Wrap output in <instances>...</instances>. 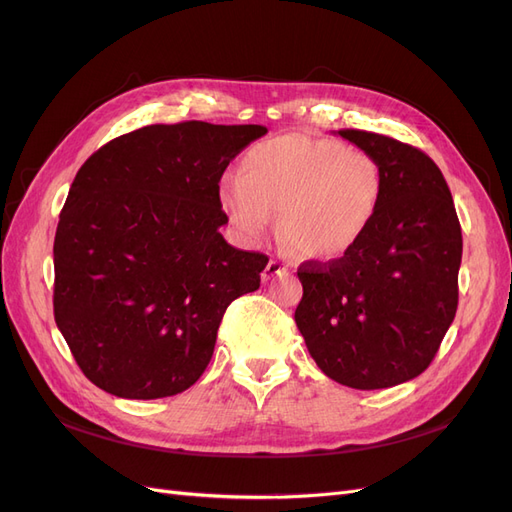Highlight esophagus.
Instances as JSON below:
<instances>
[{
	"label": "esophagus",
	"mask_w": 512,
	"mask_h": 512,
	"mask_svg": "<svg viewBox=\"0 0 512 512\" xmlns=\"http://www.w3.org/2000/svg\"><path fill=\"white\" fill-rule=\"evenodd\" d=\"M288 273V265L282 260H269V265L265 267V271H262V280L269 282L273 280V277L277 275H286Z\"/></svg>",
	"instance_id": "34e87169"
}]
</instances>
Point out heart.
I'll return each instance as SVG.
<instances>
[{"instance_id":"obj_1","label":"heart","mask_w":512,"mask_h":512,"mask_svg":"<svg viewBox=\"0 0 512 512\" xmlns=\"http://www.w3.org/2000/svg\"><path fill=\"white\" fill-rule=\"evenodd\" d=\"M384 196L380 162L331 138L280 134L252 145L239 175L220 185V207L245 239L282 215V239L305 260H337L374 224Z\"/></svg>"}]
</instances>
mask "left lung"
I'll return each instance as SVG.
<instances>
[{
    "mask_svg": "<svg viewBox=\"0 0 512 512\" xmlns=\"http://www.w3.org/2000/svg\"><path fill=\"white\" fill-rule=\"evenodd\" d=\"M337 134L380 162L382 205L352 252L299 267L294 322L331 380L389 389L423 374L455 318L461 226L427 153L376 132Z\"/></svg>",
    "mask_w": 512,
    "mask_h": 512,
    "instance_id": "1",
    "label": "left lung"
}]
</instances>
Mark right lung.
I'll return each mask as SVG.
<instances>
[{
  "label": "right lung",
  "mask_w": 512,
  "mask_h": 512,
  "mask_svg": "<svg viewBox=\"0 0 512 512\" xmlns=\"http://www.w3.org/2000/svg\"><path fill=\"white\" fill-rule=\"evenodd\" d=\"M265 126L183 121L100 147L55 232V322L83 374L123 399L183 393L207 369L226 307L269 258L226 243L220 179Z\"/></svg>",
  "instance_id": "right-lung-1"
}]
</instances>
